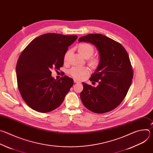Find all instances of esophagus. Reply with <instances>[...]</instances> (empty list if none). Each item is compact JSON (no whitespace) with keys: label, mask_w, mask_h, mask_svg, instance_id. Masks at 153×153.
<instances>
[{"label":"esophagus","mask_w":153,"mask_h":153,"mask_svg":"<svg viewBox=\"0 0 153 153\" xmlns=\"http://www.w3.org/2000/svg\"><path fill=\"white\" fill-rule=\"evenodd\" d=\"M74 83H80V81L77 80H76V79H74Z\"/></svg>","instance_id":"obj_1"}]
</instances>
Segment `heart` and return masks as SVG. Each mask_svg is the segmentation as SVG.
<instances>
[{"instance_id": "heart-1", "label": "heart", "mask_w": 153, "mask_h": 153, "mask_svg": "<svg viewBox=\"0 0 153 153\" xmlns=\"http://www.w3.org/2000/svg\"><path fill=\"white\" fill-rule=\"evenodd\" d=\"M78 51L79 53L85 59L90 58L94 53V48L91 45L88 43H82L77 47ZM71 50H68L64 54L63 60L65 62H67L68 60L69 57L71 54ZM99 63V60L97 58L93 57L90 58L88 60V63L93 68H96ZM70 74L74 78L77 79H82L86 75L89 73V69L86 67H74L71 68L69 71Z\"/></svg>"}]
</instances>
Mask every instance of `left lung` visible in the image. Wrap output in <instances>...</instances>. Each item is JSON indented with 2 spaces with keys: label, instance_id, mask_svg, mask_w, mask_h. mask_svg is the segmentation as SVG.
<instances>
[{
  "label": "left lung",
  "instance_id": "left-lung-1",
  "mask_svg": "<svg viewBox=\"0 0 153 153\" xmlns=\"http://www.w3.org/2000/svg\"><path fill=\"white\" fill-rule=\"evenodd\" d=\"M79 42L92 43L99 56L98 66L90 79L99 84L93 87L83 82L81 100L94 113L110 111L123 101L132 82L133 72L128 54L119 43L101 34L82 36Z\"/></svg>",
  "mask_w": 153,
  "mask_h": 153
}]
</instances>
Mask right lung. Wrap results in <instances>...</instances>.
Instances as JSON below:
<instances>
[{"mask_svg":"<svg viewBox=\"0 0 153 153\" xmlns=\"http://www.w3.org/2000/svg\"><path fill=\"white\" fill-rule=\"evenodd\" d=\"M76 35L46 33L33 39L20 55L16 65L18 88L27 104L40 113L58 108L73 85L64 76L55 79L51 70L63 65V57Z\"/></svg>","mask_w":153,"mask_h":153,"instance_id":"obj_1","label":"right lung"}]
</instances>
